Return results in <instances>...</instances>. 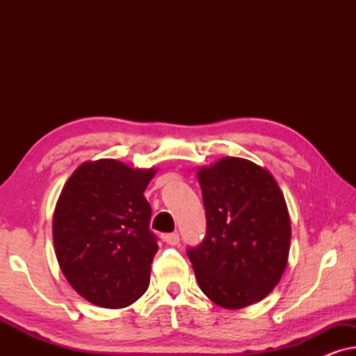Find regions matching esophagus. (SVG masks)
<instances>
[{"label":"esophagus","instance_id":"34e87169","mask_svg":"<svg viewBox=\"0 0 356 356\" xmlns=\"http://www.w3.org/2000/svg\"><path fill=\"white\" fill-rule=\"evenodd\" d=\"M163 240L167 241V245H170V246H175V245H178L179 243V235L177 232H173V233H167V235L163 236Z\"/></svg>","mask_w":356,"mask_h":356}]
</instances>
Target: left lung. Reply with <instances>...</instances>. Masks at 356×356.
Here are the masks:
<instances>
[{
  "label": "left lung",
  "mask_w": 356,
  "mask_h": 356,
  "mask_svg": "<svg viewBox=\"0 0 356 356\" xmlns=\"http://www.w3.org/2000/svg\"><path fill=\"white\" fill-rule=\"evenodd\" d=\"M207 232L189 248L204 295L227 309L254 305L274 290L289 262L290 216L269 170L225 157L197 170Z\"/></svg>",
  "instance_id": "1"
}]
</instances>
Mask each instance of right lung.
I'll return each mask as SVG.
<instances>
[{
    "label": "right lung",
    "instance_id": "add662e5",
    "mask_svg": "<svg viewBox=\"0 0 356 356\" xmlns=\"http://www.w3.org/2000/svg\"><path fill=\"white\" fill-rule=\"evenodd\" d=\"M155 168L120 160L84 162L74 170L53 213V243L61 272L82 298L126 308L145 293L157 238L144 191Z\"/></svg>",
    "mask_w": 356,
    "mask_h": 356
}]
</instances>
